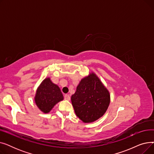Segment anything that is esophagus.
<instances>
[{"mask_svg": "<svg viewBox=\"0 0 154 154\" xmlns=\"http://www.w3.org/2000/svg\"><path fill=\"white\" fill-rule=\"evenodd\" d=\"M64 99L66 100H69L70 99V95L69 94H66L64 95Z\"/></svg>", "mask_w": 154, "mask_h": 154, "instance_id": "obj_1", "label": "esophagus"}]
</instances>
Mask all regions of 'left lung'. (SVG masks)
<instances>
[{
    "label": "left lung",
    "mask_w": 154,
    "mask_h": 154,
    "mask_svg": "<svg viewBox=\"0 0 154 154\" xmlns=\"http://www.w3.org/2000/svg\"><path fill=\"white\" fill-rule=\"evenodd\" d=\"M110 94L94 73L82 79L71 101L76 116L85 123L102 117L110 103Z\"/></svg>",
    "instance_id": "1"
}]
</instances>
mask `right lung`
I'll return each mask as SVG.
<instances>
[{"instance_id":"right-lung-1","label":"right lung","mask_w":154,"mask_h":154,"mask_svg":"<svg viewBox=\"0 0 154 154\" xmlns=\"http://www.w3.org/2000/svg\"><path fill=\"white\" fill-rule=\"evenodd\" d=\"M34 99L38 108L47 114L63 99V96L59 86L54 84L50 78H46L37 88Z\"/></svg>"}]
</instances>
